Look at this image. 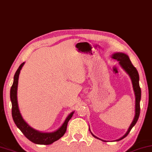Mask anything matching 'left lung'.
<instances>
[{
  "mask_svg": "<svg viewBox=\"0 0 152 152\" xmlns=\"http://www.w3.org/2000/svg\"><path fill=\"white\" fill-rule=\"evenodd\" d=\"M113 59L117 60V61L120 62V65L122 66V67L127 72V74L129 75L132 80L133 83V90L135 92V117L133 119L132 123H131V126H129V128L127 131L124 136L121 137V138L117 140L116 141L121 140L124 138L125 137L127 136V135L129 134L130 132L131 129L135 126V124H136L137 120L139 118L140 113V99H141V89L139 85V74L138 72L136 69V68L133 65V64L131 63L130 59H129V56L126 55V54L122 53H114L112 56ZM92 135L94 137H96L95 135H94L92 133ZM97 138V137H96Z\"/></svg>",
  "mask_w": 152,
  "mask_h": 152,
  "instance_id": "1",
  "label": "left lung"
}]
</instances>
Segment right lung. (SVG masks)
Wrapping results in <instances>:
<instances>
[{
  "label": "right lung",
  "mask_w": 152,
  "mask_h": 152,
  "mask_svg": "<svg viewBox=\"0 0 152 152\" xmlns=\"http://www.w3.org/2000/svg\"><path fill=\"white\" fill-rule=\"evenodd\" d=\"M23 64L24 62L19 66V67L16 72L15 76H14L13 84L11 87V90H10V99L12 102V115L13 120L17 126L23 133V135L31 142L38 145H50L63 136L66 132L68 122L72 118L74 112L69 115L62 126L55 132L41 133L31 128L23 120V117L20 113L17 102L18 80H19L20 71H21Z\"/></svg>",
  "instance_id": "1"
}]
</instances>
